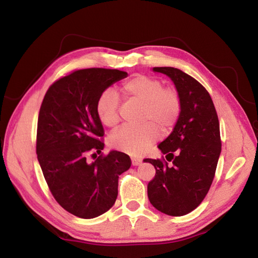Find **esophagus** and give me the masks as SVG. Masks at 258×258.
<instances>
[{
	"instance_id": "34e87169",
	"label": "esophagus",
	"mask_w": 258,
	"mask_h": 258,
	"mask_svg": "<svg viewBox=\"0 0 258 258\" xmlns=\"http://www.w3.org/2000/svg\"><path fill=\"white\" fill-rule=\"evenodd\" d=\"M141 163H142L141 159H139V158H132V165H133V166H139V165H141Z\"/></svg>"
}]
</instances>
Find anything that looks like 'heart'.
<instances>
[{
	"label": "heart",
	"mask_w": 258,
	"mask_h": 258,
	"mask_svg": "<svg viewBox=\"0 0 258 258\" xmlns=\"http://www.w3.org/2000/svg\"><path fill=\"white\" fill-rule=\"evenodd\" d=\"M122 93L127 99L142 104L141 122L139 127L123 126L110 136V145L139 156L145 153L158 140L159 130L163 133L176 126L181 113V100L172 88H164L157 78L146 75H136L125 81L121 87ZM119 100L112 90H105L97 101L98 118L106 127H115L119 122Z\"/></svg>",
	"instance_id": "1"
}]
</instances>
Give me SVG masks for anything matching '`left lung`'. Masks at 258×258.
<instances>
[{
    "mask_svg": "<svg viewBox=\"0 0 258 258\" xmlns=\"http://www.w3.org/2000/svg\"><path fill=\"white\" fill-rule=\"evenodd\" d=\"M168 76L181 100V113L170 135L158 148L172 165L144 159L156 169L147 185L154 208L172 217L188 214L205 199L221 154L220 124L210 94L192 77L172 67H155Z\"/></svg>",
    "mask_w": 258,
    "mask_h": 258,
    "instance_id": "left-lung-1",
    "label": "left lung"
}]
</instances>
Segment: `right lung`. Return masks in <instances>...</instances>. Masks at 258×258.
<instances>
[{"mask_svg": "<svg viewBox=\"0 0 258 258\" xmlns=\"http://www.w3.org/2000/svg\"><path fill=\"white\" fill-rule=\"evenodd\" d=\"M127 77L116 69L77 70L48 89L37 124L38 163L56 201L81 219H93L113 207L118 176L130 169L128 155L111 151L88 163L89 153L100 154L104 135L95 106L100 94Z\"/></svg>", "mask_w": 258, "mask_h": 258, "instance_id": "right-lung-1", "label": "right lung"}]
</instances>
